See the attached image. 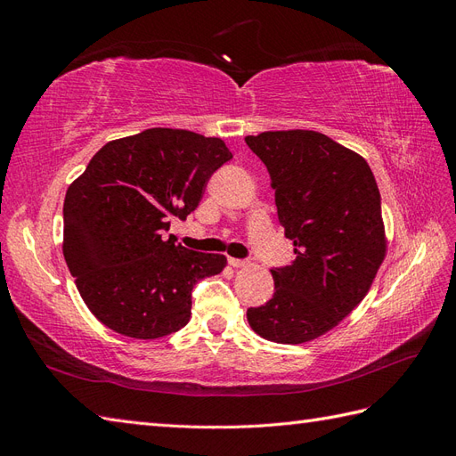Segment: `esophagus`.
<instances>
[{"mask_svg":"<svg viewBox=\"0 0 456 456\" xmlns=\"http://www.w3.org/2000/svg\"><path fill=\"white\" fill-rule=\"evenodd\" d=\"M228 265L230 266H233V268H245V266H249V260H241V258H228Z\"/></svg>","mask_w":456,"mask_h":456,"instance_id":"1","label":"esophagus"}]
</instances>
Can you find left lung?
I'll list each match as a JSON object with an SVG mask.
<instances>
[{"label":"left lung","mask_w":456,"mask_h":456,"mask_svg":"<svg viewBox=\"0 0 456 456\" xmlns=\"http://www.w3.org/2000/svg\"><path fill=\"white\" fill-rule=\"evenodd\" d=\"M245 142L266 165L297 255L270 270L275 293L247 322L272 342H310L360 305L386 256L379 186L360 154L317 131H265Z\"/></svg>","instance_id":"1"}]
</instances>
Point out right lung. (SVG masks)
I'll return each mask as SVG.
<instances>
[{
	"mask_svg": "<svg viewBox=\"0 0 456 456\" xmlns=\"http://www.w3.org/2000/svg\"><path fill=\"white\" fill-rule=\"evenodd\" d=\"M232 159L223 139L154 127L106 142L64 198L62 253L91 314L123 337L151 340L190 322L191 289L226 256L163 240L200 205Z\"/></svg>",
	"mask_w": 456,
	"mask_h": 456,
	"instance_id": "right-lung-1",
	"label": "right lung"
}]
</instances>
